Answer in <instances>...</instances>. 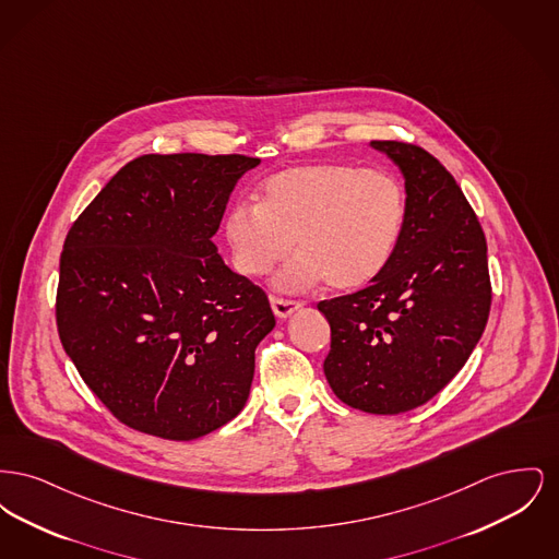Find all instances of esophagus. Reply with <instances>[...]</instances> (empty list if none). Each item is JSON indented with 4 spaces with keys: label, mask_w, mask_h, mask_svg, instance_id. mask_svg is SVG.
Masks as SVG:
<instances>
[{
    "label": "esophagus",
    "mask_w": 559,
    "mask_h": 559,
    "mask_svg": "<svg viewBox=\"0 0 559 559\" xmlns=\"http://www.w3.org/2000/svg\"><path fill=\"white\" fill-rule=\"evenodd\" d=\"M270 304H272V310H274V314H276L278 319H287V317H292L295 310L301 308L299 301L285 299V297H278V295H270Z\"/></svg>",
    "instance_id": "1"
}]
</instances>
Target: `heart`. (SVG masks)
Listing matches in <instances>:
<instances>
[{"label":"heart","instance_id":"obj_1","mask_svg":"<svg viewBox=\"0 0 559 559\" xmlns=\"http://www.w3.org/2000/svg\"><path fill=\"white\" fill-rule=\"evenodd\" d=\"M260 203L239 201L224 219L233 262L245 276H264L299 251L276 285L287 292L324 283L349 292L374 281L399 251L408 199L396 174L320 160L281 169L260 185Z\"/></svg>","mask_w":559,"mask_h":559}]
</instances>
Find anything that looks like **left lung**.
<instances>
[{
  "label": "left lung",
  "instance_id": "8db88e82",
  "mask_svg": "<svg viewBox=\"0 0 559 559\" xmlns=\"http://www.w3.org/2000/svg\"><path fill=\"white\" fill-rule=\"evenodd\" d=\"M371 146L404 176L406 228L369 287L320 301L331 324L324 374L347 406L399 415L463 369L484 333L492 287L478 215L451 171L411 142Z\"/></svg>",
  "mask_w": 559,
  "mask_h": 559
}]
</instances>
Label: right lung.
I'll return each mask as SVG.
<instances>
[{
	"label": "right lung",
	"mask_w": 559,
	"mask_h": 559,
	"mask_svg": "<svg viewBox=\"0 0 559 559\" xmlns=\"http://www.w3.org/2000/svg\"><path fill=\"white\" fill-rule=\"evenodd\" d=\"M260 159L142 155L73 222L56 326L85 385L121 424L187 442L235 419L274 329L266 293L219 258L230 192Z\"/></svg>",
	"instance_id": "1"
}]
</instances>
